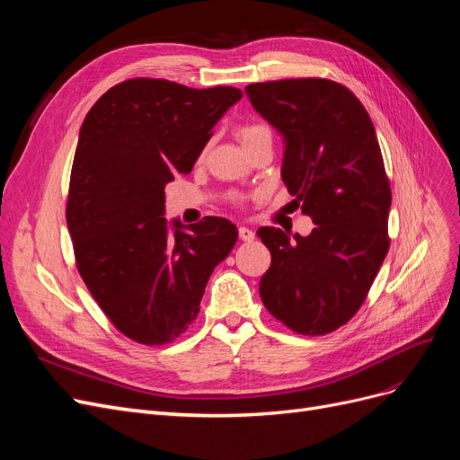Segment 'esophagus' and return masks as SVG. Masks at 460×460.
<instances>
[{
	"instance_id": "1",
	"label": "esophagus",
	"mask_w": 460,
	"mask_h": 460,
	"mask_svg": "<svg viewBox=\"0 0 460 460\" xmlns=\"http://www.w3.org/2000/svg\"><path fill=\"white\" fill-rule=\"evenodd\" d=\"M240 238L243 240V242H253L255 240V232L252 230V228H247V226H240Z\"/></svg>"
}]
</instances>
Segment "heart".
I'll use <instances>...</instances> for the list:
<instances>
[{
    "label": "heart",
    "mask_w": 460,
    "mask_h": 460,
    "mask_svg": "<svg viewBox=\"0 0 460 460\" xmlns=\"http://www.w3.org/2000/svg\"><path fill=\"white\" fill-rule=\"evenodd\" d=\"M235 136H238V140L242 142L243 147L252 146L257 140H262V137H270L272 140L270 127L267 122H261V120L240 122L238 127H235Z\"/></svg>",
    "instance_id": "1"
}]
</instances>
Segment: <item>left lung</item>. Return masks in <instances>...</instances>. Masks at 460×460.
I'll return each instance as SVG.
<instances>
[{
  "label": "left lung",
  "mask_w": 460,
  "mask_h": 460,
  "mask_svg": "<svg viewBox=\"0 0 460 460\" xmlns=\"http://www.w3.org/2000/svg\"><path fill=\"white\" fill-rule=\"evenodd\" d=\"M257 113L284 136L282 180L314 222L294 238L257 230L272 255L259 294L303 336L347 324L365 303L389 249L392 188L374 124L358 97L328 78H286L245 88Z\"/></svg>",
  "instance_id": "1"
}]
</instances>
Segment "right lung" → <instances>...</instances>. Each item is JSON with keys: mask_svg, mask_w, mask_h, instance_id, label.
Returning a JSON list of instances; mask_svg holds the SVG:
<instances>
[{"mask_svg": "<svg viewBox=\"0 0 460 460\" xmlns=\"http://www.w3.org/2000/svg\"><path fill=\"white\" fill-rule=\"evenodd\" d=\"M242 90L130 78L82 122L66 199L76 269L113 326L144 345L184 333L205 286L238 240L220 217L169 235L164 186L193 169L213 127Z\"/></svg>", "mask_w": 460, "mask_h": 460, "instance_id": "1", "label": "right lung"}]
</instances>
